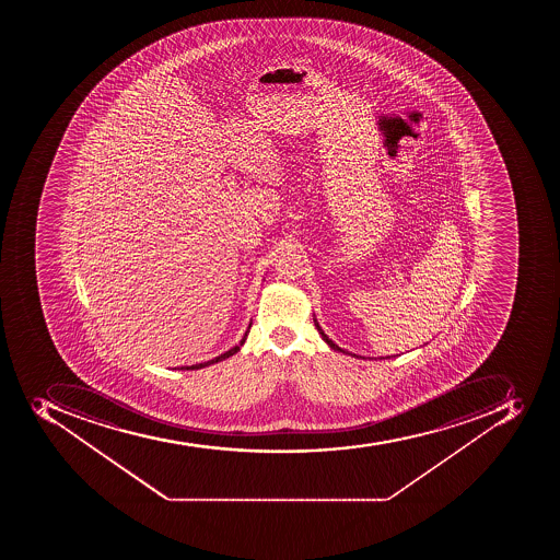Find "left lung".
<instances>
[{
    "label": "left lung",
    "mask_w": 560,
    "mask_h": 560,
    "mask_svg": "<svg viewBox=\"0 0 560 560\" xmlns=\"http://www.w3.org/2000/svg\"><path fill=\"white\" fill-rule=\"evenodd\" d=\"M315 327H317L318 332H320L322 339H324V341H326V343L329 345V347L332 348V350H338V352L347 353L345 352V350H341V348H339L338 345H336L335 341H332V339H329V336H327L326 332L322 330V327L318 326L317 320H315Z\"/></svg>",
    "instance_id": "obj_1"
}]
</instances>
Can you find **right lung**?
I'll list each match as a JSON object with an SVG mask.
<instances>
[{
	"mask_svg": "<svg viewBox=\"0 0 560 560\" xmlns=\"http://www.w3.org/2000/svg\"><path fill=\"white\" fill-rule=\"evenodd\" d=\"M250 326H248V329H250ZM248 329L247 332H245V336H243L242 341H240V345H236V347L231 348V350H228V352L221 353V355L215 357V359H212V361L201 362V364L195 365H184V368H180V370H201V368H207V365L215 364V362L224 361V359H228V357L234 355V353L238 352L240 348L243 347V343H245V339H247L248 336Z\"/></svg>",
	"mask_w": 560,
	"mask_h": 560,
	"instance_id": "right-lung-1",
	"label": "right lung"
}]
</instances>
